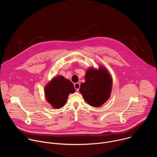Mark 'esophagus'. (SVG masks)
Returning a JSON list of instances; mask_svg holds the SVG:
<instances>
[{
  "label": "esophagus",
  "instance_id": "34e87169",
  "mask_svg": "<svg viewBox=\"0 0 157 157\" xmlns=\"http://www.w3.org/2000/svg\"><path fill=\"white\" fill-rule=\"evenodd\" d=\"M74 87L76 89V91H78L79 89V87H80V84L78 83V82H76V83H75L74 84Z\"/></svg>",
  "mask_w": 157,
  "mask_h": 157
}]
</instances>
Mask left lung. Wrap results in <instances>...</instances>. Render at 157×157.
Wrapping results in <instances>:
<instances>
[{
    "label": "left lung",
    "mask_w": 157,
    "mask_h": 157,
    "mask_svg": "<svg viewBox=\"0 0 157 157\" xmlns=\"http://www.w3.org/2000/svg\"><path fill=\"white\" fill-rule=\"evenodd\" d=\"M84 78L85 82L80 86V93L91 106H101L111 94L113 79L110 73L104 66H100L98 70L94 68L87 70Z\"/></svg>",
    "instance_id": "8db88e82"
}]
</instances>
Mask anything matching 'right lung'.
Here are the masks:
<instances>
[{"instance_id": "right-lung-1", "label": "right lung", "mask_w": 157, "mask_h": 157, "mask_svg": "<svg viewBox=\"0 0 157 157\" xmlns=\"http://www.w3.org/2000/svg\"><path fill=\"white\" fill-rule=\"evenodd\" d=\"M44 95L47 102L55 109L64 106L70 93H74L73 84L63 76L53 78L44 87Z\"/></svg>"}]
</instances>
